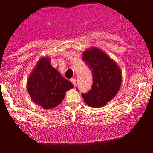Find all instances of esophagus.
<instances>
[{
	"mask_svg": "<svg viewBox=\"0 0 153 153\" xmlns=\"http://www.w3.org/2000/svg\"><path fill=\"white\" fill-rule=\"evenodd\" d=\"M71 82L72 83H73V85H74V86H75V85H76V79H71Z\"/></svg>",
	"mask_w": 153,
	"mask_h": 153,
	"instance_id": "esophagus-1",
	"label": "esophagus"
}]
</instances>
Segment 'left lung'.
<instances>
[{"mask_svg": "<svg viewBox=\"0 0 153 153\" xmlns=\"http://www.w3.org/2000/svg\"><path fill=\"white\" fill-rule=\"evenodd\" d=\"M82 60L89 66L93 74V85L86 94H82L89 106H105L115 97L121 87V71L115 61L98 48L86 49Z\"/></svg>", "mask_w": 153, "mask_h": 153, "instance_id": "obj_1", "label": "left lung"}]
</instances>
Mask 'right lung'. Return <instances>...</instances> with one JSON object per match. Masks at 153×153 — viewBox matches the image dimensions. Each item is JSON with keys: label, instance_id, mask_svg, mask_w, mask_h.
Masks as SVG:
<instances>
[{"label": "right lung", "instance_id": "obj_1", "mask_svg": "<svg viewBox=\"0 0 153 153\" xmlns=\"http://www.w3.org/2000/svg\"><path fill=\"white\" fill-rule=\"evenodd\" d=\"M73 87V84L51 66L48 56L39 59L27 81V90L32 100L45 109L59 105L65 93Z\"/></svg>", "mask_w": 153, "mask_h": 153}]
</instances>
